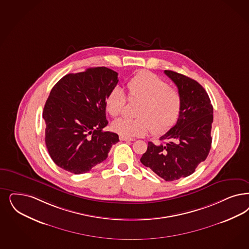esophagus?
Listing matches in <instances>:
<instances>
[{
  "mask_svg": "<svg viewBox=\"0 0 249 249\" xmlns=\"http://www.w3.org/2000/svg\"><path fill=\"white\" fill-rule=\"evenodd\" d=\"M120 141H125V142H132V141H135V139H133V138H126V137H122V136H120Z\"/></svg>",
  "mask_w": 249,
  "mask_h": 249,
  "instance_id": "esophagus-1",
  "label": "esophagus"
}]
</instances>
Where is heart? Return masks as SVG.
<instances>
[{
	"mask_svg": "<svg viewBox=\"0 0 249 249\" xmlns=\"http://www.w3.org/2000/svg\"><path fill=\"white\" fill-rule=\"evenodd\" d=\"M129 97L140 100L136 119L120 118L114 120L112 129L126 138L142 137L151 130L160 135L171 128L181 108V94L177 88L155 73L142 71L127 83ZM127 103V95L122 88H112L106 98V109L112 117L120 115Z\"/></svg>",
	"mask_w": 249,
	"mask_h": 249,
	"instance_id": "b5f03b06",
	"label": "heart"
}]
</instances>
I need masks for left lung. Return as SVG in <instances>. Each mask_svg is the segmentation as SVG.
<instances>
[{
    "instance_id": "obj_1",
    "label": "left lung",
    "mask_w": 249,
    "mask_h": 249,
    "mask_svg": "<svg viewBox=\"0 0 249 249\" xmlns=\"http://www.w3.org/2000/svg\"><path fill=\"white\" fill-rule=\"evenodd\" d=\"M164 73L178 86L181 108L176 125L155 145L149 142L141 162L165 181L187 178L203 162L212 146L213 107L197 81L173 71Z\"/></svg>"
}]
</instances>
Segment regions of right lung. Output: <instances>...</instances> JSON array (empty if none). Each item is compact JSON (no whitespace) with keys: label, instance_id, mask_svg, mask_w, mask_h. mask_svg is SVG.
I'll return each instance as SVG.
<instances>
[{"label":"right lung","instance_id":"right-lung-1","mask_svg":"<svg viewBox=\"0 0 249 249\" xmlns=\"http://www.w3.org/2000/svg\"><path fill=\"white\" fill-rule=\"evenodd\" d=\"M119 82L118 72L107 67L69 73L53 86L46 101L45 142L59 167L84 174L105 161L119 135L104 131L106 98Z\"/></svg>","mask_w":249,"mask_h":249}]
</instances>
